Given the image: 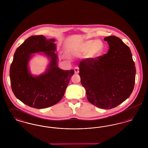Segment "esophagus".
Returning a JSON list of instances; mask_svg holds the SVG:
<instances>
[{"mask_svg": "<svg viewBox=\"0 0 148 148\" xmlns=\"http://www.w3.org/2000/svg\"><path fill=\"white\" fill-rule=\"evenodd\" d=\"M74 72H75V74H78L79 72V67H75L74 68Z\"/></svg>", "mask_w": 148, "mask_h": 148, "instance_id": "1", "label": "esophagus"}]
</instances>
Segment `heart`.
<instances>
[{
  "label": "heart",
  "instance_id": "1",
  "mask_svg": "<svg viewBox=\"0 0 148 148\" xmlns=\"http://www.w3.org/2000/svg\"><path fill=\"white\" fill-rule=\"evenodd\" d=\"M104 49V44L99 40H89L85 41L82 45V50L84 52H88V56L90 58H95L99 56Z\"/></svg>",
  "mask_w": 148,
  "mask_h": 148
}]
</instances>
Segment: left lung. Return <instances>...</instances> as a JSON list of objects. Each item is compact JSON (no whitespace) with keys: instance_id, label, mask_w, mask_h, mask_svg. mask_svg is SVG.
<instances>
[{"instance_id":"8db88e82","label":"left lung","mask_w":148,"mask_h":148,"mask_svg":"<svg viewBox=\"0 0 148 148\" xmlns=\"http://www.w3.org/2000/svg\"><path fill=\"white\" fill-rule=\"evenodd\" d=\"M109 49L97 58L79 64V76L88 101L99 108L119 106L134 89L136 69L128 46L115 36L106 37Z\"/></svg>"}]
</instances>
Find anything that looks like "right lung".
Segmentation results:
<instances>
[{
	"mask_svg": "<svg viewBox=\"0 0 148 148\" xmlns=\"http://www.w3.org/2000/svg\"><path fill=\"white\" fill-rule=\"evenodd\" d=\"M55 39L43 35H33L16 50L10 68L12 89L16 98L24 104L36 109L54 106L62 98L74 70L64 71L58 66ZM42 52L50 59L46 71L33 76L28 69L32 54Z\"/></svg>",
	"mask_w": 148,
	"mask_h": 148,
	"instance_id": "add662e5",
	"label": "right lung"
}]
</instances>
